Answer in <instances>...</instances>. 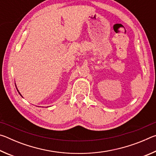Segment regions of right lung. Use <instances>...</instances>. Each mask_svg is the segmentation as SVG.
I'll return each mask as SVG.
<instances>
[{"mask_svg":"<svg viewBox=\"0 0 156 156\" xmlns=\"http://www.w3.org/2000/svg\"><path fill=\"white\" fill-rule=\"evenodd\" d=\"M16 89H17V88H16ZM17 90H18V89H17ZM18 93H19V94H20V96H21V94H20V92H19V91H18Z\"/></svg>","mask_w":156,"mask_h":156,"instance_id":"1","label":"right lung"}]
</instances>
